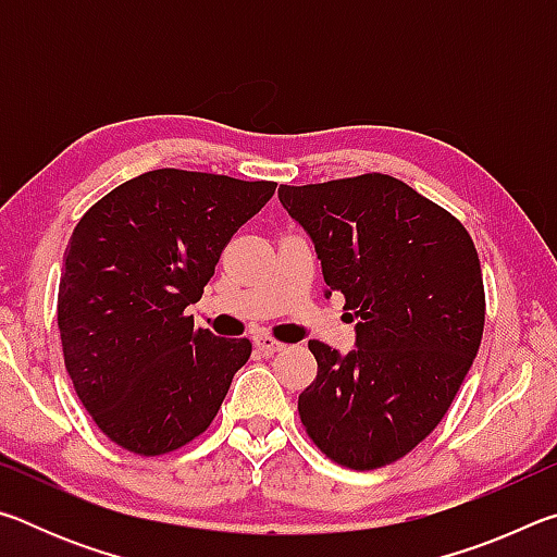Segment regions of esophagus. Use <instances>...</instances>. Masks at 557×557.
I'll use <instances>...</instances> for the list:
<instances>
[{
    "label": "esophagus",
    "mask_w": 557,
    "mask_h": 557,
    "mask_svg": "<svg viewBox=\"0 0 557 557\" xmlns=\"http://www.w3.org/2000/svg\"><path fill=\"white\" fill-rule=\"evenodd\" d=\"M256 346H258L260 351L265 354V356H272V354H277V351H282V348H285V344L277 342V338L268 336V334H258V336H256Z\"/></svg>",
    "instance_id": "1"
}]
</instances>
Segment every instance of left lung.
Returning a JSON list of instances; mask_svg holds the SVG:
<instances>
[{
    "mask_svg": "<svg viewBox=\"0 0 557 557\" xmlns=\"http://www.w3.org/2000/svg\"><path fill=\"white\" fill-rule=\"evenodd\" d=\"M280 203L342 292L356 348L309 342L317 379L299 395L329 459L379 469L418 447L465 383L484 332L474 243L455 215L388 174L280 186Z\"/></svg>",
    "mask_w": 557,
    "mask_h": 557,
    "instance_id": "8db88e82",
    "label": "left lung"
}]
</instances>
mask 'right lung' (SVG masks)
<instances>
[{
	"instance_id": "right-lung-1",
	"label": "right lung",
	"mask_w": 557,
	"mask_h": 557,
	"mask_svg": "<svg viewBox=\"0 0 557 557\" xmlns=\"http://www.w3.org/2000/svg\"><path fill=\"white\" fill-rule=\"evenodd\" d=\"M275 186L154 169L112 188L75 225L59 285L65 371L115 445L154 457L211 425L252 346L194 329L184 309Z\"/></svg>"
}]
</instances>
